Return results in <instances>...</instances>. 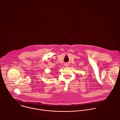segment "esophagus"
<instances>
[{
    "mask_svg": "<svg viewBox=\"0 0 120 120\" xmlns=\"http://www.w3.org/2000/svg\"><path fill=\"white\" fill-rule=\"evenodd\" d=\"M64 65H65V66H66V67H67V66H68V64H65Z\"/></svg>",
    "mask_w": 120,
    "mask_h": 120,
    "instance_id": "34e87169",
    "label": "esophagus"
}]
</instances>
